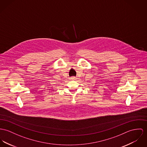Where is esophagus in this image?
<instances>
[{"label":"esophagus","instance_id":"obj_1","mask_svg":"<svg viewBox=\"0 0 147 147\" xmlns=\"http://www.w3.org/2000/svg\"><path fill=\"white\" fill-rule=\"evenodd\" d=\"M75 78H75L74 77H71V79H74Z\"/></svg>","mask_w":147,"mask_h":147}]
</instances>
